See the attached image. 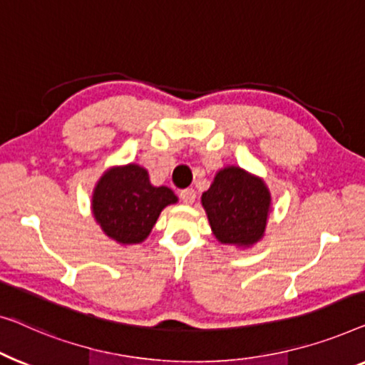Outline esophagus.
Here are the masks:
<instances>
[{
	"instance_id": "esophagus-1",
	"label": "esophagus",
	"mask_w": 365,
	"mask_h": 365,
	"mask_svg": "<svg viewBox=\"0 0 365 365\" xmlns=\"http://www.w3.org/2000/svg\"><path fill=\"white\" fill-rule=\"evenodd\" d=\"M195 198H197V193H195L193 188H185L180 192V200L183 203H187V205L193 203Z\"/></svg>"
}]
</instances>
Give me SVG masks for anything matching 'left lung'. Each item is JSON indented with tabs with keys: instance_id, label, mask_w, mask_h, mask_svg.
<instances>
[{
	"instance_id": "8db88e82",
	"label": "left lung",
	"mask_w": 365,
	"mask_h": 365,
	"mask_svg": "<svg viewBox=\"0 0 365 365\" xmlns=\"http://www.w3.org/2000/svg\"><path fill=\"white\" fill-rule=\"evenodd\" d=\"M213 235L223 245L251 246L263 238L271 195L261 178L240 167H225L202 195Z\"/></svg>"
}]
</instances>
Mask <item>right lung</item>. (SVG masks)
<instances>
[{
    "mask_svg": "<svg viewBox=\"0 0 365 365\" xmlns=\"http://www.w3.org/2000/svg\"><path fill=\"white\" fill-rule=\"evenodd\" d=\"M177 203L168 187H153L148 172L129 163L109 168L92 195V213L102 232L120 245L142 243L167 205Z\"/></svg>",
    "mask_w": 365,
    "mask_h": 365,
    "instance_id": "obj_1",
    "label": "right lung"
}]
</instances>
